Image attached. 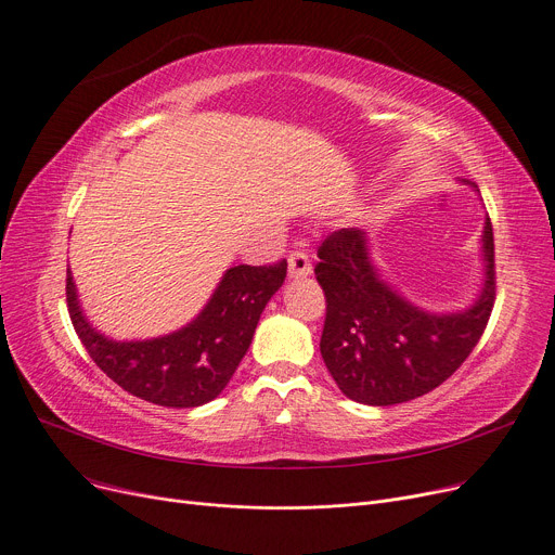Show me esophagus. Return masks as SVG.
Instances as JSON below:
<instances>
[{"label": "esophagus", "mask_w": 555, "mask_h": 555, "mask_svg": "<svg viewBox=\"0 0 555 555\" xmlns=\"http://www.w3.org/2000/svg\"><path fill=\"white\" fill-rule=\"evenodd\" d=\"M312 274V262L308 254L304 251H293L287 258V276L289 279H306Z\"/></svg>", "instance_id": "1"}]
</instances>
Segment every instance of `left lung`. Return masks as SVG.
<instances>
[{"label": "left lung", "instance_id": "left-lung-1", "mask_svg": "<svg viewBox=\"0 0 555 555\" xmlns=\"http://www.w3.org/2000/svg\"><path fill=\"white\" fill-rule=\"evenodd\" d=\"M459 182L479 191L470 180ZM479 245L483 276L473 304L431 312L383 279L366 231L341 229L324 241L314 268L328 304L319 351L346 398L371 406L414 400L446 383L473 353L494 301L488 216Z\"/></svg>", "mask_w": 555, "mask_h": 555}]
</instances>
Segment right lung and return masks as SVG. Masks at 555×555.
<instances>
[{"instance_id": "obj_1", "label": "right lung", "mask_w": 555, "mask_h": 555, "mask_svg": "<svg viewBox=\"0 0 555 555\" xmlns=\"http://www.w3.org/2000/svg\"><path fill=\"white\" fill-rule=\"evenodd\" d=\"M285 272V260L274 268H229L186 326L151 339H112L96 331L69 270L67 306L87 353L116 385L153 404L186 410L211 402L229 385Z\"/></svg>"}]
</instances>
